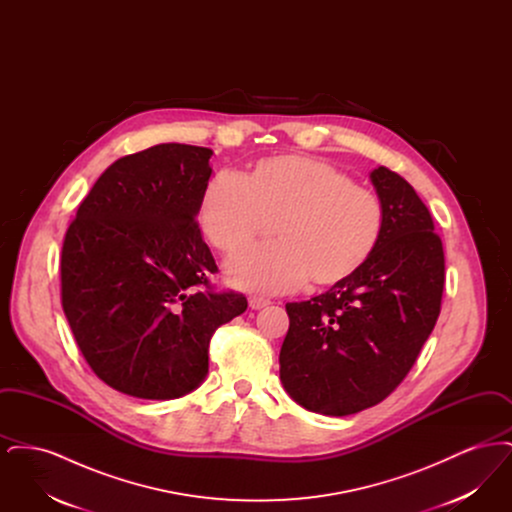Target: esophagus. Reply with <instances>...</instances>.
<instances>
[{"label":"esophagus","instance_id":"obj_1","mask_svg":"<svg viewBox=\"0 0 512 512\" xmlns=\"http://www.w3.org/2000/svg\"><path fill=\"white\" fill-rule=\"evenodd\" d=\"M268 303H270V301L265 299V297H257V295H251V297H249V307H251V309H255V311H259V309L267 307Z\"/></svg>","mask_w":512,"mask_h":512}]
</instances>
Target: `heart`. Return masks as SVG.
Masks as SVG:
<instances>
[{
    "label": "heart",
    "instance_id": "b5f03b06",
    "mask_svg": "<svg viewBox=\"0 0 512 512\" xmlns=\"http://www.w3.org/2000/svg\"><path fill=\"white\" fill-rule=\"evenodd\" d=\"M265 219H274L276 242L247 247L226 265L228 282L247 292L351 278L382 242L386 205L334 165L303 155L261 159L245 176L217 172L199 199V226L224 253L251 242Z\"/></svg>",
    "mask_w": 512,
    "mask_h": 512
}]
</instances>
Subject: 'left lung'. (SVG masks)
Here are the masks:
<instances>
[{
  "mask_svg": "<svg viewBox=\"0 0 512 512\" xmlns=\"http://www.w3.org/2000/svg\"><path fill=\"white\" fill-rule=\"evenodd\" d=\"M370 180L386 205L374 255L328 292L286 305L280 380L313 413L347 416L384 401L439 317L445 259L428 207L397 172L378 167Z\"/></svg>",
  "mask_w": 512,
  "mask_h": 512,
  "instance_id": "obj_1",
  "label": "left lung"
}]
</instances>
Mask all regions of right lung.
Segmentation results:
<instances>
[{
  "label": "right lung",
  "instance_id": "add662e5",
  "mask_svg": "<svg viewBox=\"0 0 512 512\" xmlns=\"http://www.w3.org/2000/svg\"><path fill=\"white\" fill-rule=\"evenodd\" d=\"M211 155L159 144L121 157L65 234L63 311L113 390L157 401L194 391L209 372L211 336L247 309L242 293L209 290L219 268L195 219Z\"/></svg>",
  "mask_w": 512,
  "mask_h": 512
}]
</instances>
